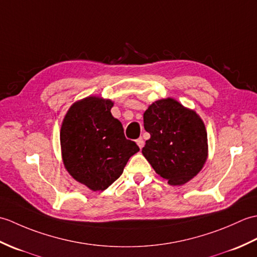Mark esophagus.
Listing matches in <instances>:
<instances>
[{
  "mask_svg": "<svg viewBox=\"0 0 257 257\" xmlns=\"http://www.w3.org/2000/svg\"><path fill=\"white\" fill-rule=\"evenodd\" d=\"M137 145H138V147L140 149H143L144 148V146H145V141H144V139L143 138H139V139H137Z\"/></svg>",
  "mask_w": 257,
  "mask_h": 257,
  "instance_id": "1",
  "label": "esophagus"
}]
</instances>
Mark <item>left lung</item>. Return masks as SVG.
I'll use <instances>...</instances> for the list:
<instances>
[{
  "instance_id": "left-lung-1",
  "label": "left lung",
  "mask_w": 257,
  "mask_h": 257,
  "mask_svg": "<svg viewBox=\"0 0 257 257\" xmlns=\"http://www.w3.org/2000/svg\"><path fill=\"white\" fill-rule=\"evenodd\" d=\"M150 134L143 155L168 183L180 185L195 177L207 157L204 123L194 111L172 98L152 103L144 113Z\"/></svg>"
}]
</instances>
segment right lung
Instances as JSON below:
<instances>
[{"label": "right lung", "mask_w": 257, "mask_h": 257, "mask_svg": "<svg viewBox=\"0 0 257 257\" xmlns=\"http://www.w3.org/2000/svg\"><path fill=\"white\" fill-rule=\"evenodd\" d=\"M112 106L111 100L87 97L69 108L61 129L65 167L76 181L94 191L110 187L139 151L112 117Z\"/></svg>", "instance_id": "1"}]
</instances>
